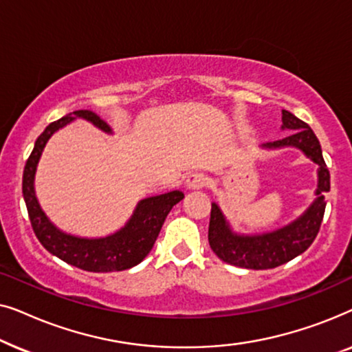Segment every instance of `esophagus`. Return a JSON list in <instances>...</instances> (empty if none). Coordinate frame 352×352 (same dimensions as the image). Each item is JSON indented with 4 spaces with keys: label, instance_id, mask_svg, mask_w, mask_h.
Wrapping results in <instances>:
<instances>
[{
    "label": "esophagus",
    "instance_id": "obj_1",
    "mask_svg": "<svg viewBox=\"0 0 352 352\" xmlns=\"http://www.w3.org/2000/svg\"><path fill=\"white\" fill-rule=\"evenodd\" d=\"M186 182H187V187H189V189H201V187L208 186L210 179H208V176L204 175V173L195 171V173H190V175L187 176Z\"/></svg>",
    "mask_w": 352,
    "mask_h": 352
}]
</instances>
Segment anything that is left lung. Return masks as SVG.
Returning a JSON list of instances; mask_svg holds the SVG:
<instances>
[{
	"mask_svg": "<svg viewBox=\"0 0 352 352\" xmlns=\"http://www.w3.org/2000/svg\"><path fill=\"white\" fill-rule=\"evenodd\" d=\"M282 129H290L287 138L263 144L264 148L296 147L307 158L319 165L317 199L302 213L285 228L261 235H239L232 232L223 211L216 204H211L208 242L216 256L224 263L245 269H272L282 266L298 254L305 253L319 234L325 213V192L330 190V173L327 168L319 139L309 124L296 118L295 115L282 110Z\"/></svg>",
	"mask_w": 352,
	"mask_h": 352,
	"instance_id": "1",
	"label": "left lung"
}]
</instances>
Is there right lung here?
<instances>
[{
  "label": "right lung",
  "instance_id": "1",
  "mask_svg": "<svg viewBox=\"0 0 352 352\" xmlns=\"http://www.w3.org/2000/svg\"><path fill=\"white\" fill-rule=\"evenodd\" d=\"M76 117L88 120L105 133H112L109 124L91 110H76L46 126L45 131L38 136L35 147L23 168L22 194L27 205L28 218H30L33 232L43 247L54 256L60 258L62 261L89 272L124 271V269L136 266L147 256L160 234L168 213L177 201L184 199V194L181 190H173L141 200L124 228L107 237L83 239L62 232L47 219L45 211L41 210L36 200L33 181H35L36 165L46 142L57 129L65 126Z\"/></svg>",
  "mask_w": 352,
  "mask_h": 352
}]
</instances>
